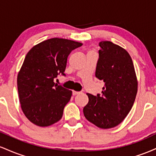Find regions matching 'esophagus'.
I'll return each instance as SVG.
<instances>
[{"instance_id": "esophagus-1", "label": "esophagus", "mask_w": 156, "mask_h": 156, "mask_svg": "<svg viewBox=\"0 0 156 156\" xmlns=\"http://www.w3.org/2000/svg\"><path fill=\"white\" fill-rule=\"evenodd\" d=\"M80 93H81L80 92H76V91H73V95H77V94H80Z\"/></svg>"}]
</instances>
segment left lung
Listing matches in <instances>:
<instances>
[{"instance_id":"left-lung-1","label":"left lung","mask_w":156,"mask_h":156,"mask_svg":"<svg viewBox=\"0 0 156 156\" xmlns=\"http://www.w3.org/2000/svg\"><path fill=\"white\" fill-rule=\"evenodd\" d=\"M99 58L95 76L103 80L102 94H87L84 117L103 129L120 124L132 108L138 90V81L131 57L126 50L110 41L99 43Z\"/></svg>"}]
</instances>
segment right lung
I'll use <instances>...</instances> for the list:
<instances>
[{
	"label": "right lung",
	"mask_w": 156,
	"mask_h": 156,
	"mask_svg": "<svg viewBox=\"0 0 156 156\" xmlns=\"http://www.w3.org/2000/svg\"><path fill=\"white\" fill-rule=\"evenodd\" d=\"M82 43L70 39L52 38L36 44L28 52L17 75L20 103L32 123L47 127L62 119L72 91L54 83L65 76L67 57Z\"/></svg>",
	"instance_id": "add662e5"
}]
</instances>
